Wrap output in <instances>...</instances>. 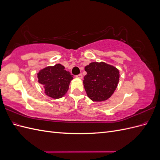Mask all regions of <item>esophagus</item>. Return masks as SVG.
Wrapping results in <instances>:
<instances>
[{"label":"esophagus","instance_id":"34e87169","mask_svg":"<svg viewBox=\"0 0 160 160\" xmlns=\"http://www.w3.org/2000/svg\"><path fill=\"white\" fill-rule=\"evenodd\" d=\"M76 77H77V78H79V79H82L83 78V75H82V74H79L78 75L76 76Z\"/></svg>","mask_w":160,"mask_h":160}]
</instances>
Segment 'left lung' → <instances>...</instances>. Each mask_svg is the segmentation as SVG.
<instances>
[{
    "mask_svg": "<svg viewBox=\"0 0 160 160\" xmlns=\"http://www.w3.org/2000/svg\"><path fill=\"white\" fill-rule=\"evenodd\" d=\"M85 71L87 75L83 82L88 98L96 102L108 99L118 87L119 70L104 62H93L85 67Z\"/></svg>",
    "mask_w": 160,
    "mask_h": 160,
    "instance_id": "8db88e82",
    "label": "left lung"
}]
</instances>
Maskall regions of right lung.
Masks as SVG:
<instances>
[{
    "instance_id": "1",
    "label": "right lung",
    "mask_w": 160,
    "mask_h": 160,
    "mask_svg": "<svg viewBox=\"0 0 160 160\" xmlns=\"http://www.w3.org/2000/svg\"><path fill=\"white\" fill-rule=\"evenodd\" d=\"M72 77L61 64L48 66L37 73L38 81L43 85L45 93L53 99L61 98L66 94Z\"/></svg>"
}]
</instances>
